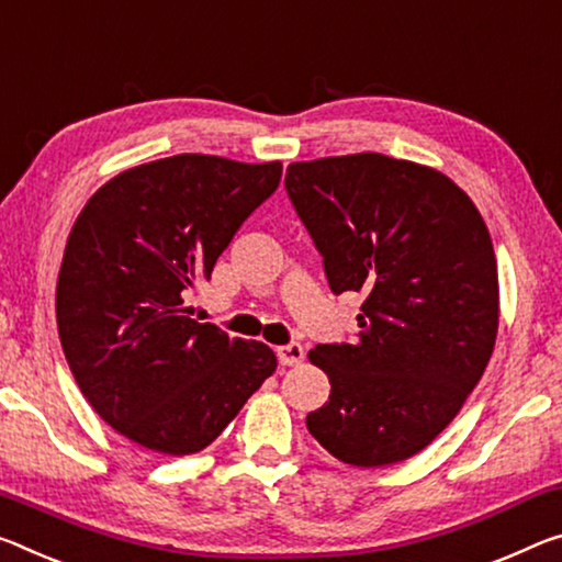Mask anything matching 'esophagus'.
Instances as JSON below:
<instances>
[{
    "instance_id": "obj_1",
    "label": "esophagus",
    "mask_w": 562,
    "mask_h": 562,
    "mask_svg": "<svg viewBox=\"0 0 562 562\" xmlns=\"http://www.w3.org/2000/svg\"><path fill=\"white\" fill-rule=\"evenodd\" d=\"M278 360L282 364H288V368H292V364H300L302 360H305V350H302L300 342H288L278 347Z\"/></svg>"
}]
</instances>
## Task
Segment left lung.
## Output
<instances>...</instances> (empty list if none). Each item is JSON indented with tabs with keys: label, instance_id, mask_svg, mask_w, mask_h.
<instances>
[{
	"label": "left lung",
	"instance_id": "obj_1",
	"mask_svg": "<svg viewBox=\"0 0 562 562\" xmlns=\"http://www.w3.org/2000/svg\"><path fill=\"white\" fill-rule=\"evenodd\" d=\"M284 190L329 290L362 292L358 340L315 345L329 400L307 430L347 465L413 458L460 413L497 335V262L473 200L378 153L288 167Z\"/></svg>",
	"mask_w": 562,
	"mask_h": 562
}]
</instances>
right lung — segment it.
<instances>
[{"instance_id":"right-lung-1","label":"right lung","mask_w":562,"mask_h":562,"mask_svg":"<svg viewBox=\"0 0 562 562\" xmlns=\"http://www.w3.org/2000/svg\"><path fill=\"white\" fill-rule=\"evenodd\" d=\"M280 177V162L175 155L117 175L79 212L57 280L61 350L97 415L142 448H207L278 368L270 347L229 340L184 300Z\"/></svg>"}]
</instances>
